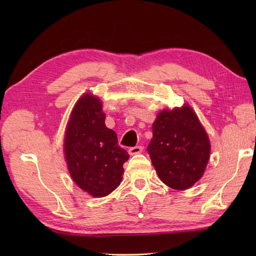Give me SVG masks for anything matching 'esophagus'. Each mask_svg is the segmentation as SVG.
<instances>
[{
    "label": "esophagus",
    "instance_id": "esophagus-1",
    "mask_svg": "<svg viewBox=\"0 0 256 256\" xmlns=\"http://www.w3.org/2000/svg\"><path fill=\"white\" fill-rule=\"evenodd\" d=\"M142 150H143L142 146H134V148H131L128 150V154L130 155H136V154L142 153Z\"/></svg>",
    "mask_w": 256,
    "mask_h": 256
}]
</instances>
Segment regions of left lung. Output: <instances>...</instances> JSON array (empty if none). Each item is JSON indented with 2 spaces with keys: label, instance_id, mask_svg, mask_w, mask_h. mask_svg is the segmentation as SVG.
<instances>
[{
  "label": "left lung",
  "instance_id": "1",
  "mask_svg": "<svg viewBox=\"0 0 256 256\" xmlns=\"http://www.w3.org/2000/svg\"><path fill=\"white\" fill-rule=\"evenodd\" d=\"M148 153L160 180L172 189L184 190L204 175L210 143L192 108L184 106L157 116Z\"/></svg>",
  "mask_w": 256,
  "mask_h": 256
}]
</instances>
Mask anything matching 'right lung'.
Masks as SVG:
<instances>
[{"label": "right lung", "instance_id": "1", "mask_svg": "<svg viewBox=\"0 0 256 256\" xmlns=\"http://www.w3.org/2000/svg\"><path fill=\"white\" fill-rule=\"evenodd\" d=\"M104 121L100 100L86 94L76 103L64 136L70 175L94 197H104L121 184L123 164L130 157Z\"/></svg>", "mask_w": 256, "mask_h": 256}]
</instances>
